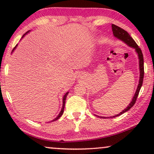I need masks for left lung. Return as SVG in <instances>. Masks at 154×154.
Masks as SVG:
<instances>
[{
    "instance_id": "obj_1",
    "label": "left lung",
    "mask_w": 154,
    "mask_h": 154,
    "mask_svg": "<svg viewBox=\"0 0 154 154\" xmlns=\"http://www.w3.org/2000/svg\"><path fill=\"white\" fill-rule=\"evenodd\" d=\"M111 27H112V31H113V35L116 38H117L118 39L121 40V41H123L124 43L127 44L128 46H130V48H134L135 50V52H137L138 55V58H139V66H140V81H139V84L137 86V88L135 93H134V95L132 98V100L131 101V102L130 103V104L126 107V109H124L123 111H122L121 113H119V114H116L113 117H117L119 116L120 115L123 114L126 111H128L129 109L132 108V106H134V104H135L139 92H140V90L142 88V83H143V79H144V58H143V54L142 52V50L139 46L137 45V44L135 43V41H134L133 38L130 36L127 31L124 30V29H121V27L116 26L115 24H112L111 25ZM98 117H100L98 116ZM101 119H106V117H102L100 116Z\"/></svg>"
}]
</instances>
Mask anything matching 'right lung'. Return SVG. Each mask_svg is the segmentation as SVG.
<instances>
[{"label":"right lung","instance_id":"add662e5","mask_svg":"<svg viewBox=\"0 0 154 154\" xmlns=\"http://www.w3.org/2000/svg\"><path fill=\"white\" fill-rule=\"evenodd\" d=\"M29 31H27V32H26V33H25V34H24V35H23V36H22V38H23V37H24V35H26L27 33H29ZM16 47H17V45L15 46V47H14V49H13V50H12V52H13V51H14V49H15V48H16ZM69 94V92H66V93L64 94V97H63V104H62V109H61V111H60V113H59V115L57 116V117L55 118V119H54V120H52V121H57V119H60V118L61 116H62V115L63 114V113H64V106H65V102H66V99L67 94Z\"/></svg>","mask_w":154,"mask_h":154}]
</instances>
